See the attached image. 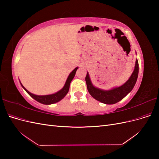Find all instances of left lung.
<instances>
[{"mask_svg": "<svg viewBox=\"0 0 159 159\" xmlns=\"http://www.w3.org/2000/svg\"><path fill=\"white\" fill-rule=\"evenodd\" d=\"M139 74V63L137 59L135 67L132 75L127 82L119 88L105 91L95 88L91 82L89 74L87 73L85 81L89 94L99 102L105 104H114L123 99L131 91L136 84Z\"/></svg>", "mask_w": 159, "mask_h": 159, "instance_id": "obj_1", "label": "left lung"}]
</instances>
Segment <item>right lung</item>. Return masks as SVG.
<instances>
[{
    "instance_id": "right-lung-1",
    "label": "right lung",
    "mask_w": 159,
    "mask_h": 159,
    "mask_svg": "<svg viewBox=\"0 0 159 159\" xmlns=\"http://www.w3.org/2000/svg\"><path fill=\"white\" fill-rule=\"evenodd\" d=\"M78 68H75L73 71H72L70 74L69 75L68 79L66 80V82L64 86V88H62L61 90H60L58 92H57L54 94H52V95H36L34 94H32L30 92H29L24 86L22 85V88L25 89V91L26 92L29 94L32 98L34 99L35 100H36L37 102H40L42 104H45V105H50V104H52L56 102H58L59 101H60L61 99H63L66 95L68 93L69 89H70V85L71 80H73V78H74L75 72L78 70ZM21 84V83H20Z\"/></svg>"
}]
</instances>
